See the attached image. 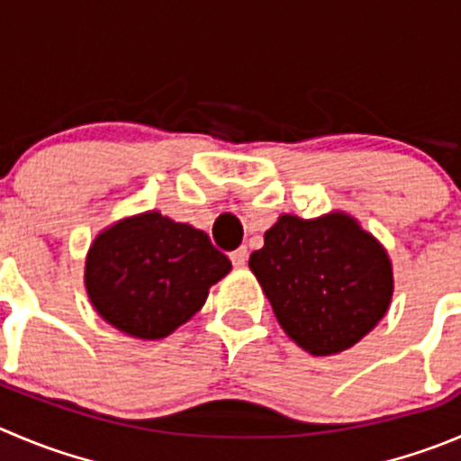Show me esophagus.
Masks as SVG:
<instances>
[{"instance_id": "esophagus-1", "label": "esophagus", "mask_w": 461, "mask_h": 461, "mask_svg": "<svg viewBox=\"0 0 461 461\" xmlns=\"http://www.w3.org/2000/svg\"><path fill=\"white\" fill-rule=\"evenodd\" d=\"M247 260H249L247 247H240V249H235L233 253H230V262H233L235 267H244V265H247Z\"/></svg>"}]
</instances>
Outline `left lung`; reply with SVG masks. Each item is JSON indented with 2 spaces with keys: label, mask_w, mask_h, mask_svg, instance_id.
Listing matches in <instances>:
<instances>
[{
  "label": "left lung",
  "mask_w": 461,
  "mask_h": 461,
  "mask_svg": "<svg viewBox=\"0 0 461 461\" xmlns=\"http://www.w3.org/2000/svg\"><path fill=\"white\" fill-rule=\"evenodd\" d=\"M249 267L283 330L312 355L357 344L392 303L387 251L344 212L319 219L283 214Z\"/></svg>",
  "instance_id": "1"
}]
</instances>
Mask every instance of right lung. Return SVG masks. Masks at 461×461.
Listing matches in <instances>:
<instances>
[{
  "label": "right lung",
  "mask_w": 461,
  "mask_h": 461,
  "mask_svg": "<svg viewBox=\"0 0 461 461\" xmlns=\"http://www.w3.org/2000/svg\"><path fill=\"white\" fill-rule=\"evenodd\" d=\"M230 260L208 235L160 212L113 223L86 258V289L95 310L138 339H162L190 321Z\"/></svg>",
  "instance_id": "add662e5"
}]
</instances>
